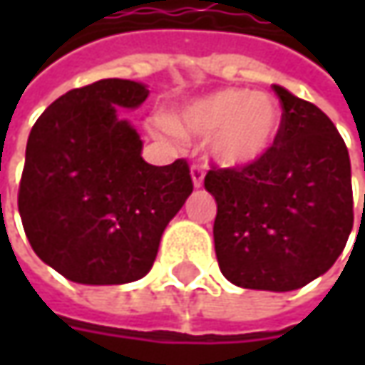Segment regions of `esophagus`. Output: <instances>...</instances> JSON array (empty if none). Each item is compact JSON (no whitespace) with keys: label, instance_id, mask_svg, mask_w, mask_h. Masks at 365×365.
<instances>
[{"label":"esophagus","instance_id":"1","mask_svg":"<svg viewBox=\"0 0 365 365\" xmlns=\"http://www.w3.org/2000/svg\"><path fill=\"white\" fill-rule=\"evenodd\" d=\"M190 176H192V185H195V189H201V187H203V176H205L203 164H192V168H190Z\"/></svg>","mask_w":365,"mask_h":365}]
</instances>
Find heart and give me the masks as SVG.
Returning <instances> with one entry per match:
<instances>
[{"instance_id":"obj_1","label":"heart","mask_w":365,"mask_h":365,"mask_svg":"<svg viewBox=\"0 0 365 365\" xmlns=\"http://www.w3.org/2000/svg\"><path fill=\"white\" fill-rule=\"evenodd\" d=\"M280 128V103L268 93L245 89L197 97L176 111L175 123L166 118L154 121V130L164 135H209L207 152L223 168H245L262 160L276 144Z\"/></svg>"}]
</instances>
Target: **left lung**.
<instances>
[{"mask_svg": "<svg viewBox=\"0 0 365 365\" xmlns=\"http://www.w3.org/2000/svg\"><path fill=\"white\" fill-rule=\"evenodd\" d=\"M282 128L274 148L245 168H213L215 254L242 288L288 292L325 274L354 227L351 164L333 121L313 103L274 85Z\"/></svg>", "mask_w": 365, "mask_h": 365, "instance_id": "obj_1", "label": "left lung"}]
</instances>
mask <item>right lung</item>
<instances>
[{"label":"right lung","instance_id":"add662e5","mask_svg":"<svg viewBox=\"0 0 365 365\" xmlns=\"http://www.w3.org/2000/svg\"><path fill=\"white\" fill-rule=\"evenodd\" d=\"M150 95L144 83L101 78L58 97L34 123L18 209L36 256L78 284L146 276L170 219L192 192L189 164L152 166L120 109Z\"/></svg>","mask_w":365,"mask_h":365}]
</instances>
